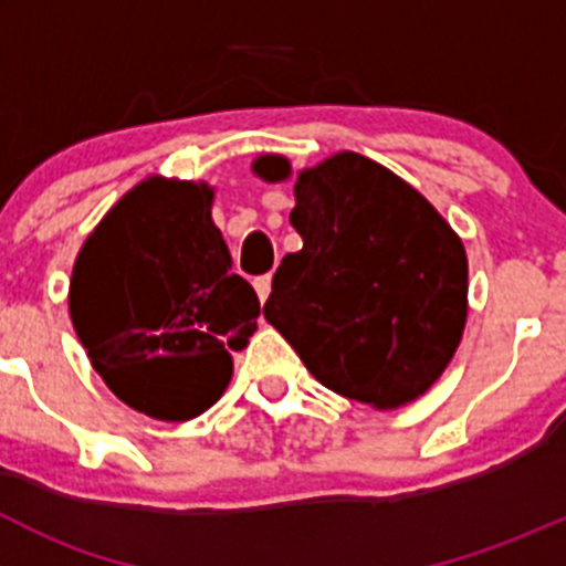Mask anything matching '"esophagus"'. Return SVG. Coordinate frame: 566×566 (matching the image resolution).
Returning a JSON list of instances; mask_svg holds the SVG:
<instances>
[{"label":"esophagus","mask_w":566,"mask_h":566,"mask_svg":"<svg viewBox=\"0 0 566 566\" xmlns=\"http://www.w3.org/2000/svg\"><path fill=\"white\" fill-rule=\"evenodd\" d=\"M251 284H254L256 298H260V304H265V298H268V295H271V276H268V273H265V276H256Z\"/></svg>","instance_id":"obj_1"}]
</instances>
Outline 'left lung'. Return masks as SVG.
<instances>
[{
    "label": "left lung",
    "instance_id": "1",
    "mask_svg": "<svg viewBox=\"0 0 566 566\" xmlns=\"http://www.w3.org/2000/svg\"><path fill=\"white\" fill-rule=\"evenodd\" d=\"M284 180V158L254 164ZM290 224L304 247L273 273L262 315L325 389L399 408L452 361L468 312L460 238L416 188L339 153L295 182Z\"/></svg>",
    "mask_w": 566,
    "mask_h": 566
}]
</instances>
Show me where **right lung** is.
<instances>
[{
    "label": "right lung",
    "mask_w": 566,
    "mask_h": 566,
    "mask_svg": "<svg viewBox=\"0 0 566 566\" xmlns=\"http://www.w3.org/2000/svg\"><path fill=\"white\" fill-rule=\"evenodd\" d=\"M213 191L150 177L95 227L71 279V319L104 384L164 421L205 413L254 334L260 301L210 219Z\"/></svg>",
    "instance_id": "add662e5"
}]
</instances>
